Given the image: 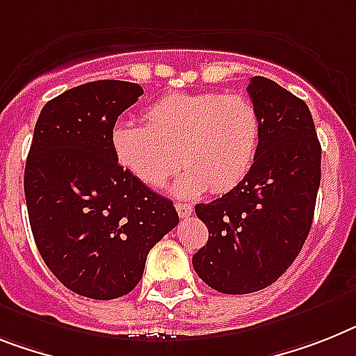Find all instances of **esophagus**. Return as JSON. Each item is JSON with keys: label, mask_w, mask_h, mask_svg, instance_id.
Masks as SVG:
<instances>
[{"label": "esophagus", "mask_w": 356, "mask_h": 356, "mask_svg": "<svg viewBox=\"0 0 356 356\" xmlns=\"http://www.w3.org/2000/svg\"><path fill=\"white\" fill-rule=\"evenodd\" d=\"M176 211H178V216L180 218H187V216H191V213H193V205L191 204H185V202H176Z\"/></svg>", "instance_id": "1"}]
</instances>
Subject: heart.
<instances>
[{
	"label": "heart",
	"mask_w": 356,
	"mask_h": 356,
	"mask_svg": "<svg viewBox=\"0 0 356 356\" xmlns=\"http://www.w3.org/2000/svg\"><path fill=\"white\" fill-rule=\"evenodd\" d=\"M145 125L118 122L111 147L120 165L149 187H161L176 171L178 196L209 189L225 193L251 171L260 142V116L240 94L178 92L143 113Z\"/></svg>",
	"instance_id": "obj_1"
}]
</instances>
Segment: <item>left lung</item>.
Returning a JSON list of instances; mask_svg holds the SVG:
<instances>
[{"label":"left lung","mask_w":356,"mask_h":356,"mask_svg":"<svg viewBox=\"0 0 356 356\" xmlns=\"http://www.w3.org/2000/svg\"><path fill=\"white\" fill-rule=\"evenodd\" d=\"M260 116L251 171L236 187L195 207L209 240L193 257L196 275L225 295L266 289L302 251L315 214L322 147L304 99L273 79L248 87Z\"/></svg>","instance_id":"1"}]
</instances>
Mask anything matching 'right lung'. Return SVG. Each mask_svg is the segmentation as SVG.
Here are the masks:
<instances>
[{
    "instance_id": "add662e5",
    "label": "right lung",
    "mask_w": 356,
    "mask_h": 356,
    "mask_svg": "<svg viewBox=\"0 0 356 356\" xmlns=\"http://www.w3.org/2000/svg\"><path fill=\"white\" fill-rule=\"evenodd\" d=\"M143 94L99 79L41 108L25 165L34 242L58 280L78 295L113 300L142 280L147 254L178 224L171 200L120 165L111 131Z\"/></svg>"
}]
</instances>
